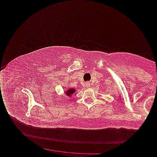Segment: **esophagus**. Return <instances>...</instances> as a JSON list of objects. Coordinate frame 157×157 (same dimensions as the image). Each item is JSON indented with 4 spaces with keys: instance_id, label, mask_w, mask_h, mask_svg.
I'll return each mask as SVG.
<instances>
[{
    "instance_id": "esophagus-1",
    "label": "esophagus",
    "mask_w": 157,
    "mask_h": 157,
    "mask_svg": "<svg viewBox=\"0 0 157 157\" xmlns=\"http://www.w3.org/2000/svg\"><path fill=\"white\" fill-rule=\"evenodd\" d=\"M85 86H86V87H88H88H90V82H86V83H85Z\"/></svg>"
}]
</instances>
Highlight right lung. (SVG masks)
<instances>
[{"label":"right lung","instance_id":"obj_1","mask_svg":"<svg viewBox=\"0 0 157 157\" xmlns=\"http://www.w3.org/2000/svg\"><path fill=\"white\" fill-rule=\"evenodd\" d=\"M76 90L74 88H67V90H65V95L69 97H71L72 94H74V92H75Z\"/></svg>","mask_w":157,"mask_h":157}]
</instances>
